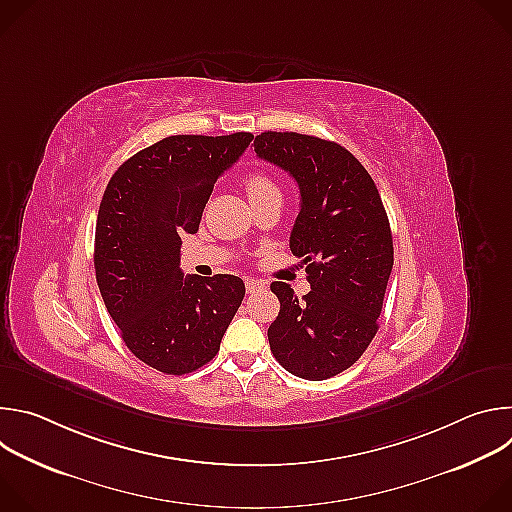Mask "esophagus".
Here are the masks:
<instances>
[{
    "label": "esophagus",
    "instance_id": "obj_1",
    "mask_svg": "<svg viewBox=\"0 0 512 512\" xmlns=\"http://www.w3.org/2000/svg\"><path fill=\"white\" fill-rule=\"evenodd\" d=\"M245 285H247V294H255V291H261V289L265 287V285H263L261 281H257V279H247Z\"/></svg>",
    "mask_w": 512,
    "mask_h": 512
}]
</instances>
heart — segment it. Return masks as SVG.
<instances>
[{
  "mask_svg": "<svg viewBox=\"0 0 512 512\" xmlns=\"http://www.w3.org/2000/svg\"><path fill=\"white\" fill-rule=\"evenodd\" d=\"M245 190L249 194V200H255V198H261V196H267V194H273V192H279L277 184L263 172H253L245 178Z\"/></svg>",
  "mask_w": 512,
  "mask_h": 512,
  "instance_id": "b5f03b06",
  "label": "heart"
}]
</instances>
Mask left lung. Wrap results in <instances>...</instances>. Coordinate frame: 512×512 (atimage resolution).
Wrapping results in <instances>:
<instances>
[{
  "mask_svg": "<svg viewBox=\"0 0 512 512\" xmlns=\"http://www.w3.org/2000/svg\"><path fill=\"white\" fill-rule=\"evenodd\" d=\"M255 152L300 186L289 249L312 287L300 300L287 283H271L281 308L269 346L291 375L324 381L352 367L379 330L393 269L389 218L371 174L334 141L265 131Z\"/></svg>",
  "mask_w": 512,
  "mask_h": 512,
  "instance_id": "8db88e82",
  "label": "left lung"
}]
</instances>
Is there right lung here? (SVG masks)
<instances>
[{
	"label": "right lung",
	"mask_w": 512,
	"mask_h": 512,
	"mask_svg": "<svg viewBox=\"0 0 512 512\" xmlns=\"http://www.w3.org/2000/svg\"><path fill=\"white\" fill-rule=\"evenodd\" d=\"M253 135H170L111 176L97 216L95 273L125 346L148 367L186 375L210 362L235 318L237 275H186L182 235L198 231L214 182Z\"/></svg>",
	"instance_id": "1"
}]
</instances>
